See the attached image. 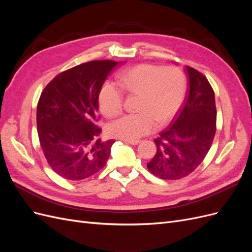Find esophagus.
I'll return each mask as SVG.
<instances>
[{
  "instance_id": "1",
  "label": "esophagus",
  "mask_w": 252,
  "mask_h": 252,
  "mask_svg": "<svg viewBox=\"0 0 252 252\" xmlns=\"http://www.w3.org/2000/svg\"><path fill=\"white\" fill-rule=\"evenodd\" d=\"M124 142L126 143V144H130V145H138V144H140V140H134V141H129V140H124Z\"/></svg>"
}]
</instances>
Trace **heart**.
<instances>
[{
	"label": "heart",
	"mask_w": 252,
	"mask_h": 252,
	"mask_svg": "<svg viewBox=\"0 0 252 252\" xmlns=\"http://www.w3.org/2000/svg\"><path fill=\"white\" fill-rule=\"evenodd\" d=\"M117 82L125 94H139L135 104L138 112L109 122L106 133L111 138L134 141L154 132L158 124L163 127L172 121L186 96L185 74L171 65H136L122 71ZM121 92L110 83H105L100 89L97 103L106 117L117 116L123 109Z\"/></svg>",
	"instance_id": "heart-1"
}]
</instances>
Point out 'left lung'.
I'll use <instances>...</instances> for the list:
<instances>
[{
    "label": "left lung",
    "instance_id": "left-lung-1",
    "mask_svg": "<svg viewBox=\"0 0 252 252\" xmlns=\"http://www.w3.org/2000/svg\"><path fill=\"white\" fill-rule=\"evenodd\" d=\"M189 81L185 105L178 118L155 140L157 154L147 163L151 173L163 180L187 177L202 162L216 134L215 93L208 80L186 66Z\"/></svg>",
    "mask_w": 252,
    "mask_h": 252
}]
</instances>
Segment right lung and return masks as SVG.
Instances as JSON below:
<instances>
[{"instance_id": "right-lung-1", "label": "right lung", "mask_w": 252, "mask_h": 252, "mask_svg": "<svg viewBox=\"0 0 252 252\" xmlns=\"http://www.w3.org/2000/svg\"><path fill=\"white\" fill-rule=\"evenodd\" d=\"M114 61H91L68 69L43 90L36 108L37 134L51 169L69 181L100 171L113 140L98 139L97 95Z\"/></svg>"}]
</instances>
